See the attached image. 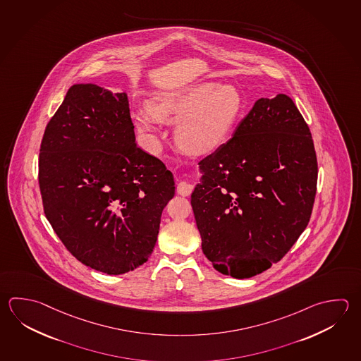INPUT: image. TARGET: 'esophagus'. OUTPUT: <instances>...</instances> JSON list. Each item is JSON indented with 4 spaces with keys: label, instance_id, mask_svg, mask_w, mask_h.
<instances>
[{
    "label": "esophagus",
    "instance_id": "obj_1",
    "mask_svg": "<svg viewBox=\"0 0 361 361\" xmlns=\"http://www.w3.org/2000/svg\"><path fill=\"white\" fill-rule=\"evenodd\" d=\"M176 190L180 195L188 197V195H190L191 191H192V185H191L190 181L180 180V181H178V184H177Z\"/></svg>",
    "mask_w": 361,
    "mask_h": 361
}]
</instances>
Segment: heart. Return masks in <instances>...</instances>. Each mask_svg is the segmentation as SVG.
I'll list each match as a JSON object with an SVG mask.
<instances>
[{"mask_svg":"<svg viewBox=\"0 0 361 361\" xmlns=\"http://www.w3.org/2000/svg\"><path fill=\"white\" fill-rule=\"evenodd\" d=\"M244 109V98L235 85L197 82L152 99L149 112L135 115L142 133H152L156 121L177 123V143L194 154L216 149L230 136Z\"/></svg>","mask_w":361,"mask_h":361,"instance_id":"obj_1","label":"heart"}]
</instances>
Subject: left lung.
<instances>
[{
  "label": "left lung",
  "mask_w": 361,
  "mask_h": 361,
  "mask_svg": "<svg viewBox=\"0 0 361 361\" xmlns=\"http://www.w3.org/2000/svg\"><path fill=\"white\" fill-rule=\"evenodd\" d=\"M199 169L191 205L218 272L250 279L283 258L310 221L318 181L313 137L293 99H258Z\"/></svg>",
  "instance_id": "8db88e82"
}]
</instances>
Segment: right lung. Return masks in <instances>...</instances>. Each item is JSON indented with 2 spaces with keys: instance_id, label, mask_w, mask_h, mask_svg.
Here are the masks:
<instances>
[{
  "instance_id": "1",
  "label": "right lung",
  "mask_w": 361,
  "mask_h": 361,
  "mask_svg": "<svg viewBox=\"0 0 361 361\" xmlns=\"http://www.w3.org/2000/svg\"><path fill=\"white\" fill-rule=\"evenodd\" d=\"M44 214L82 264L123 274L144 264L175 195L170 171L135 144L129 99L74 84L46 126L38 164Z\"/></svg>"
}]
</instances>
